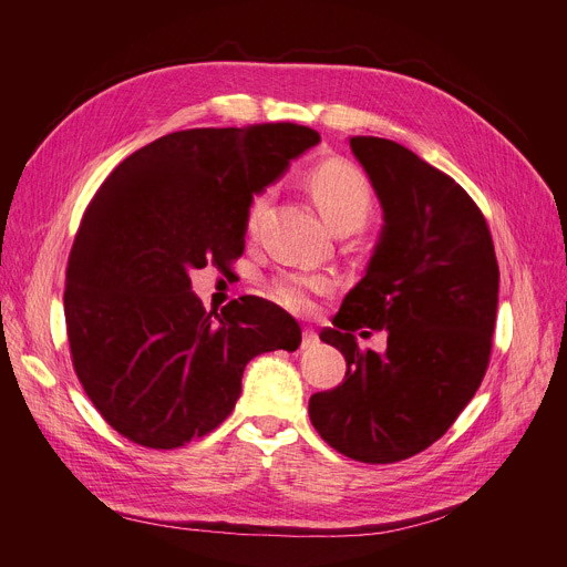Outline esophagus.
Here are the masks:
<instances>
[{
	"instance_id": "esophagus-1",
	"label": "esophagus",
	"mask_w": 567,
	"mask_h": 567,
	"mask_svg": "<svg viewBox=\"0 0 567 567\" xmlns=\"http://www.w3.org/2000/svg\"><path fill=\"white\" fill-rule=\"evenodd\" d=\"M317 342H319V338H317V333L312 329H302V350L315 348Z\"/></svg>"
}]
</instances>
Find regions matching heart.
Masks as SVG:
<instances>
[{
	"instance_id": "b5f03b06",
	"label": "heart",
	"mask_w": 567,
	"mask_h": 567,
	"mask_svg": "<svg viewBox=\"0 0 567 567\" xmlns=\"http://www.w3.org/2000/svg\"><path fill=\"white\" fill-rule=\"evenodd\" d=\"M312 198L319 213L329 221V227L336 229H362L367 219L373 213V192L367 177L357 167L331 161L315 167L310 177ZM269 203V192L255 194L248 203V229L252 231L260 221ZM326 281L319 277H307V274H286L271 286V296L290 310H305L310 307V293L323 290Z\"/></svg>"
}]
</instances>
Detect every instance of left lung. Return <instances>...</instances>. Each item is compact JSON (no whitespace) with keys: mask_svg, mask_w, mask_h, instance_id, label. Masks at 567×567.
Returning a JSON list of instances; mask_svg holds the SVG:
<instances>
[{"mask_svg":"<svg viewBox=\"0 0 567 567\" xmlns=\"http://www.w3.org/2000/svg\"><path fill=\"white\" fill-rule=\"evenodd\" d=\"M350 148L383 227L336 329L319 333L348 371L338 388L312 394L310 421L336 452L392 463L447 433L483 383L499 265L483 213L452 177L379 136H350ZM359 328H385L386 352L359 351Z\"/></svg>","mask_w":567,"mask_h":567,"instance_id":"1","label":"left lung"}]
</instances>
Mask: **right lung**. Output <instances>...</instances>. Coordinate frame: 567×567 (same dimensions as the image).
I'll list each match as a JSON object with an SVG mask.
<instances>
[{"label":"right lung","instance_id":"obj_1","mask_svg":"<svg viewBox=\"0 0 567 567\" xmlns=\"http://www.w3.org/2000/svg\"><path fill=\"white\" fill-rule=\"evenodd\" d=\"M317 144L288 123L184 130L101 184L68 257L63 310L78 379L120 435L182 447L231 414L252 357L298 350V321L267 300L205 312L192 271L244 255L250 198Z\"/></svg>","mask_w":567,"mask_h":567}]
</instances>
